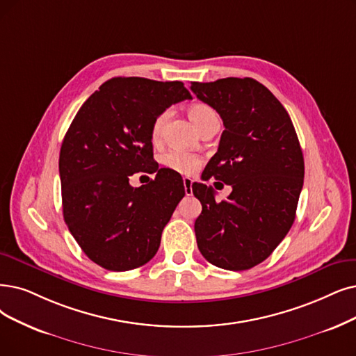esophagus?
Segmentation results:
<instances>
[{
  "mask_svg": "<svg viewBox=\"0 0 356 356\" xmlns=\"http://www.w3.org/2000/svg\"><path fill=\"white\" fill-rule=\"evenodd\" d=\"M184 190H186V194L187 195H191L193 194V179L188 178V177H184Z\"/></svg>",
  "mask_w": 356,
  "mask_h": 356,
  "instance_id": "obj_1",
  "label": "esophagus"
}]
</instances>
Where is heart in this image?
<instances>
[{
  "label": "heart",
  "mask_w": 356,
  "mask_h": 356,
  "mask_svg": "<svg viewBox=\"0 0 356 356\" xmlns=\"http://www.w3.org/2000/svg\"><path fill=\"white\" fill-rule=\"evenodd\" d=\"M188 117L194 122L198 130H203L211 122L219 121L218 120V113L215 109L210 108L206 104H193L188 106ZM168 120V112H161L158 117H156L152 122V129H150V136L153 141H159L162 137V131L165 122ZM161 163L174 170V172H178L181 175H191L197 172L198 168L202 166V158L193 153L187 152H179V150H169L161 156Z\"/></svg>",
  "instance_id": "heart-1"
}]
</instances>
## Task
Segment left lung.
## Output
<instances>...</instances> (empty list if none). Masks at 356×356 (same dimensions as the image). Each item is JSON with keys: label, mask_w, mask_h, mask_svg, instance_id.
<instances>
[{"label": "left lung", "mask_w": 356, "mask_h": 356, "mask_svg": "<svg viewBox=\"0 0 356 356\" xmlns=\"http://www.w3.org/2000/svg\"><path fill=\"white\" fill-rule=\"evenodd\" d=\"M191 90L225 125L203 178L232 187L226 200L216 202L211 187L193 184L203 207L194 223L197 245L213 266L247 270L275 251L295 220L304 184L300 140L286 109L257 80L193 81Z\"/></svg>", "instance_id": "left-lung-1"}]
</instances>
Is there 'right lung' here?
I'll return each instance as SVG.
<instances>
[{"instance_id": "add662e5", "label": "right lung", "mask_w": 356, "mask_h": 356, "mask_svg": "<svg viewBox=\"0 0 356 356\" xmlns=\"http://www.w3.org/2000/svg\"><path fill=\"white\" fill-rule=\"evenodd\" d=\"M193 99L181 81L115 77L81 105L64 137L60 178L64 220L88 257L112 272L150 261L165 225L186 194L181 175L154 169L150 129L170 105Z\"/></svg>"}]
</instances>
